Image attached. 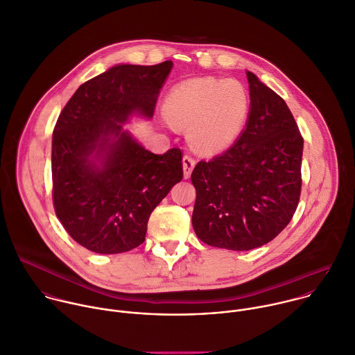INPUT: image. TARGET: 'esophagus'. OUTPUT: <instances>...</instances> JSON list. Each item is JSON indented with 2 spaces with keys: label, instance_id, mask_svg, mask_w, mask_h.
<instances>
[{
  "label": "esophagus",
  "instance_id": "1",
  "mask_svg": "<svg viewBox=\"0 0 355 355\" xmlns=\"http://www.w3.org/2000/svg\"><path fill=\"white\" fill-rule=\"evenodd\" d=\"M195 167V160L189 156L182 157V168H184V178H189L192 170Z\"/></svg>",
  "mask_w": 355,
  "mask_h": 355
}]
</instances>
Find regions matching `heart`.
Masks as SVG:
<instances>
[{
	"instance_id": "b5f03b06",
	"label": "heart",
	"mask_w": 355,
	"mask_h": 355,
	"mask_svg": "<svg viewBox=\"0 0 355 355\" xmlns=\"http://www.w3.org/2000/svg\"><path fill=\"white\" fill-rule=\"evenodd\" d=\"M250 99L234 80L193 78L175 85L167 95L163 112L175 129H187L189 143L204 153H220L241 135Z\"/></svg>"
}]
</instances>
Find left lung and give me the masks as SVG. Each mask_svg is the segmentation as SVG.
I'll use <instances>...</instances> for the list:
<instances>
[{"label":"left lung","instance_id":"8db88e82","mask_svg":"<svg viewBox=\"0 0 355 355\" xmlns=\"http://www.w3.org/2000/svg\"><path fill=\"white\" fill-rule=\"evenodd\" d=\"M245 129L223 155L199 162L192 226L209 245L247 251L267 244L291 222L300 195L303 139L285 101L247 71Z\"/></svg>","mask_w":355,"mask_h":355}]
</instances>
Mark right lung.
<instances>
[{
  "instance_id": "obj_1",
  "label": "right lung",
  "mask_w": 355,
  "mask_h": 355,
  "mask_svg": "<svg viewBox=\"0 0 355 355\" xmlns=\"http://www.w3.org/2000/svg\"><path fill=\"white\" fill-rule=\"evenodd\" d=\"M173 62L116 64L74 92L53 130L55 211L67 233L98 254L144 241L147 222L182 180V155L146 150L123 129L132 116L153 118Z\"/></svg>"
}]
</instances>
